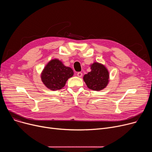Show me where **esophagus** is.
<instances>
[{"mask_svg":"<svg viewBox=\"0 0 152 152\" xmlns=\"http://www.w3.org/2000/svg\"><path fill=\"white\" fill-rule=\"evenodd\" d=\"M77 76L78 77H82V76H83V73H81V72H78V73H77Z\"/></svg>","mask_w":152,"mask_h":152,"instance_id":"obj_1","label":"esophagus"}]
</instances>
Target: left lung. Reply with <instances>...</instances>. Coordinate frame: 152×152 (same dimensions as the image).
<instances>
[{
    "label": "left lung",
    "mask_w": 152,
    "mask_h": 152,
    "mask_svg": "<svg viewBox=\"0 0 152 152\" xmlns=\"http://www.w3.org/2000/svg\"><path fill=\"white\" fill-rule=\"evenodd\" d=\"M91 71L85 75L83 79L87 87L93 91H101L107 87L109 82V72L107 68L98 62L91 65Z\"/></svg>",
    "instance_id": "obj_1"
}]
</instances>
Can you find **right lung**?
<instances>
[{"mask_svg": "<svg viewBox=\"0 0 152 152\" xmlns=\"http://www.w3.org/2000/svg\"><path fill=\"white\" fill-rule=\"evenodd\" d=\"M73 71L67 67L58 59H53L48 63L41 73L44 84L52 91L61 89L68 79L73 76Z\"/></svg>", "mask_w": 152, "mask_h": 152, "instance_id": "add662e5", "label": "right lung"}]
</instances>
